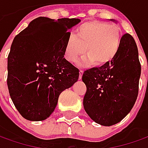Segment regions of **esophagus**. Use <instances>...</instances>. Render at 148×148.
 <instances>
[{"label":"esophagus","instance_id":"obj_1","mask_svg":"<svg viewBox=\"0 0 148 148\" xmlns=\"http://www.w3.org/2000/svg\"><path fill=\"white\" fill-rule=\"evenodd\" d=\"M83 74H84V71H83V70H79V79H82V76H83Z\"/></svg>","mask_w":148,"mask_h":148}]
</instances>
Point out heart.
<instances>
[{
	"label": "heart",
	"instance_id": "1",
	"mask_svg": "<svg viewBox=\"0 0 148 148\" xmlns=\"http://www.w3.org/2000/svg\"><path fill=\"white\" fill-rule=\"evenodd\" d=\"M121 45V34L119 27L100 21L82 24L76 29L75 36H68L64 46V57L74 63L87 53L88 55L81 64L89 65L96 62L103 65L114 59Z\"/></svg>",
	"mask_w": 148,
	"mask_h": 148
}]
</instances>
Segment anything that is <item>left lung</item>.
Wrapping results in <instances>:
<instances>
[{"mask_svg": "<svg viewBox=\"0 0 148 148\" xmlns=\"http://www.w3.org/2000/svg\"><path fill=\"white\" fill-rule=\"evenodd\" d=\"M109 21L117 23L113 19ZM141 64L138 50L132 36L125 34L114 59L84 71L82 80L87 91L84 108L95 123L112 126L119 123L132 110L138 94Z\"/></svg>", "mask_w": 148, "mask_h": 148, "instance_id": "8db88e82", "label": "left lung"}]
</instances>
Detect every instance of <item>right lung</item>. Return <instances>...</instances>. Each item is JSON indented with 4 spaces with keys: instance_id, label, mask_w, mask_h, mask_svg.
Returning a JSON list of instances; mask_svg holds the SVG:
<instances>
[{
    "instance_id": "add662e5",
    "label": "right lung",
    "mask_w": 148,
    "mask_h": 148,
    "mask_svg": "<svg viewBox=\"0 0 148 148\" xmlns=\"http://www.w3.org/2000/svg\"><path fill=\"white\" fill-rule=\"evenodd\" d=\"M80 21L38 17L15 37L7 59V86L23 118L45 120L55 111L60 94L79 79V69L64 55L69 29Z\"/></svg>"
}]
</instances>
